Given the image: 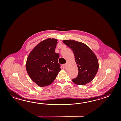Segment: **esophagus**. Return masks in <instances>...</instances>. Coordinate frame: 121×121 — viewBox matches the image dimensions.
I'll use <instances>...</instances> for the list:
<instances>
[{"instance_id":"obj_1","label":"esophagus","mask_w":121,"mask_h":121,"mask_svg":"<svg viewBox=\"0 0 121 121\" xmlns=\"http://www.w3.org/2000/svg\"><path fill=\"white\" fill-rule=\"evenodd\" d=\"M62 66H63V68H64L65 69V68H66L67 66V64H65L63 65Z\"/></svg>"}]
</instances>
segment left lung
Masks as SVG:
<instances>
[{"mask_svg":"<svg viewBox=\"0 0 121 121\" xmlns=\"http://www.w3.org/2000/svg\"><path fill=\"white\" fill-rule=\"evenodd\" d=\"M63 42L72 49L78 67V76L73 79V82L82 86L88 83L94 79L99 68L96 56L82 43L71 40H65Z\"/></svg>","mask_w":121,"mask_h":121,"instance_id":"8db88e82","label":"left lung"}]
</instances>
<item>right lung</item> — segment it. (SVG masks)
<instances>
[{"mask_svg":"<svg viewBox=\"0 0 121 121\" xmlns=\"http://www.w3.org/2000/svg\"><path fill=\"white\" fill-rule=\"evenodd\" d=\"M58 40H43L30 52L26 68L30 78L38 86H47L54 82L60 71L59 55L55 52Z\"/></svg>","mask_w":121,"mask_h":121,"instance_id":"1","label":"right lung"}]
</instances>
